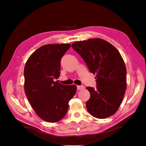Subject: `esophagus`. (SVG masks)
<instances>
[{"instance_id":"esophagus-1","label":"esophagus","mask_w":146,"mask_h":146,"mask_svg":"<svg viewBox=\"0 0 146 146\" xmlns=\"http://www.w3.org/2000/svg\"><path fill=\"white\" fill-rule=\"evenodd\" d=\"M84 88H85V87H84V86H83V85L77 86V90H82L84 89Z\"/></svg>"}]
</instances>
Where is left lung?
<instances>
[{
  "label": "left lung",
  "mask_w": 146,
  "mask_h": 146,
  "mask_svg": "<svg viewBox=\"0 0 146 146\" xmlns=\"http://www.w3.org/2000/svg\"><path fill=\"white\" fill-rule=\"evenodd\" d=\"M90 71L96 74L97 87H87L90 98L86 106L94 117L105 119L120 107L127 88V69L117 48L100 38L77 41L72 44Z\"/></svg>",
  "instance_id": "obj_1"
}]
</instances>
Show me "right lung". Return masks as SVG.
Listing matches in <instances>:
<instances>
[{
  "instance_id": "add662e5",
  "label": "right lung",
  "mask_w": 146,
  "mask_h": 146,
  "mask_svg": "<svg viewBox=\"0 0 146 146\" xmlns=\"http://www.w3.org/2000/svg\"><path fill=\"white\" fill-rule=\"evenodd\" d=\"M69 44L41 46L30 56L24 68V90L37 115L56 122L68 112L69 102L77 91L75 85H64L55 79L60 74V61Z\"/></svg>"
}]
</instances>
